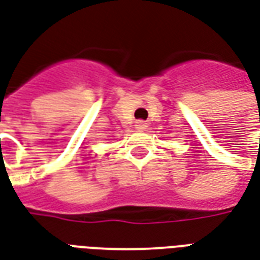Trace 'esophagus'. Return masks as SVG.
<instances>
[{
    "mask_svg": "<svg viewBox=\"0 0 260 260\" xmlns=\"http://www.w3.org/2000/svg\"><path fill=\"white\" fill-rule=\"evenodd\" d=\"M146 126H147V124H146L145 121H138V122H136V128L139 131L146 129Z\"/></svg>",
    "mask_w": 260,
    "mask_h": 260,
    "instance_id": "1",
    "label": "esophagus"
}]
</instances>
